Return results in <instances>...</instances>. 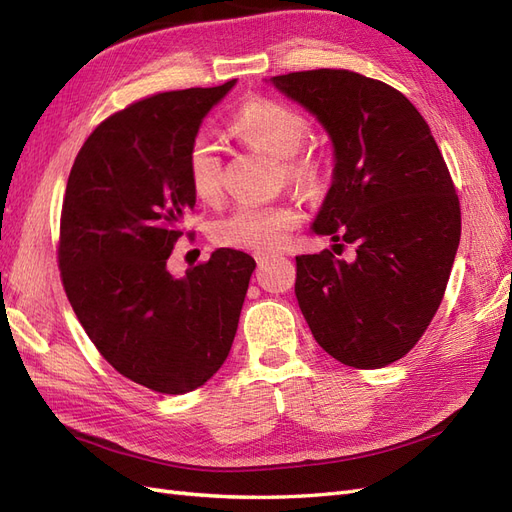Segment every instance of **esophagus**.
Listing matches in <instances>:
<instances>
[{"instance_id": "esophagus-1", "label": "esophagus", "mask_w": 512, "mask_h": 512, "mask_svg": "<svg viewBox=\"0 0 512 512\" xmlns=\"http://www.w3.org/2000/svg\"><path fill=\"white\" fill-rule=\"evenodd\" d=\"M275 256H269V254H258L256 256V262H258V269H265L267 265H269V262L273 260Z\"/></svg>"}]
</instances>
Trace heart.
I'll use <instances>...</instances> for the list:
<instances>
[{
	"instance_id": "1",
	"label": "heart",
	"mask_w": 512,
	"mask_h": 512,
	"mask_svg": "<svg viewBox=\"0 0 512 512\" xmlns=\"http://www.w3.org/2000/svg\"><path fill=\"white\" fill-rule=\"evenodd\" d=\"M230 132L243 143L282 158L284 168L294 179L307 181L318 175L320 162L316 153L301 147L309 134V121L297 108L269 98L247 100L232 115ZM185 168L196 198L211 203L220 196L222 156L205 134L192 141L185 156ZM299 220V209L290 203H245L215 222L211 235L220 245L267 254L280 250Z\"/></svg>"
}]
</instances>
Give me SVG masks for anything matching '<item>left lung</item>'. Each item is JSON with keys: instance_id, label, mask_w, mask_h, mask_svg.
I'll return each mask as SVG.
<instances>
[{"instance_id": "1", "label": "left lung", "mask_w": 512, "mask_h": 512, "mask_svg": "<svg viewBox=\"0 0 512 512\" xmlns=\"http://www.w3.org/2000/svg\"><path fill=\"white\" fill-rule=\"evenodd\" d=\"M327 130L333 179L312 224L333 247L297 256L294 294L339 363L378 369L408 354L438 312L461 237L459 198L427 121L382 81L350 70L273 76Z\"/></svg>"}]
</instances>
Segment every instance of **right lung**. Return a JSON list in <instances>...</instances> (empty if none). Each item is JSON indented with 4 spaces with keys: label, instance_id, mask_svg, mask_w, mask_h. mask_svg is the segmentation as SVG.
I'll return each mask as SVG.
<instances>
[{
    "label": "right lung",
    "instance_id": "1",
    "mask_svg": "<svg viewBox=\"0 0 512 512\" xmlns=\"http://www.w3.org/2000/svg\"><path fill=\"white\" fill-rule=\"evenodd\" d=\"M235 83L123 108L91 132L68 177L59 226L68 301L104 359L156 393H190L224 365L256 269L230 247L183 277L166 269L196 205L185 156Z\"/></svg>",
    "mask_w": 512,
    "mask_h": 512
}]
</instances>
